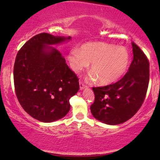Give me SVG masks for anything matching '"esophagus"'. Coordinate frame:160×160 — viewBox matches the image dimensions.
I'll use <instances>...</instances> for the list:
<instances>
[{"instance_id": "1", "label": "esophagus", "mask_w": 160, "mask_h": 160, "mask_svg": "<svg viewBox=\"0 0 160 160\" xmlns=\"http://www.w3.org/2000/svg\"><path fill=\"white\" fill-rule=\"evenodd\" d=\"M86 86L84 85V84L82 83V82H80V90H82V89H83L84 88H86Z\"/></svg>"}]
</instances>
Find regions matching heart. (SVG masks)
I'll use <instances>...</instances> for the list:
<instances>
[{"instance_id": "obj_1", "label": "heart", "mask_w": 160, "mask_h": 160, "mask_svg": "<svg viewBox=\"0 0 160 160\" xmlns=\"http://www.w3.org/2000/svg\"><path fill=\"white\" fill-rule=\"evenodd\" d=\"M74 72H81L91 64L89 79L98 80L101 85H110L120 79L127 71L130 57L127 49L103 42H89L70 50L68 56Z\"/></svg>"}]
</instances>
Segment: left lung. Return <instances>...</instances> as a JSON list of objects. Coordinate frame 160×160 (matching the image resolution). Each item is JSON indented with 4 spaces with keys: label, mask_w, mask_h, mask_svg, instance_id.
Segmentation results:
<instances>
[{
    "label": "left lung",
    "mask_w": 160,
    "mask_h": 160,
    "mask_svg": "<svg viewBox=\"0 0 160 160\" xmlns=\"http://www.w3.org/2000/svg\"><path fill=\"white\" fill-rule=\"evenodd\" d=\"M133 60L128 71L115 83L93 87L95 102L90 110L96 120L108 125H118L133 117L142 105L150 78L148 58L132 43Z\"/></svg>",
    "instance_id": "obj_1"
}]
</instances>
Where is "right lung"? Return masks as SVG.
Here are the masks:
<instances>
[{
	"mask_svg": "<svg viewBox=\"0 0 160 160\" xmlns=\"http://www.w3.org/2000/svg\"><path fill=\"white\" fill-rule=\"evenodd\" d=\"M71 37L41 33L23 45L13 69L16 94L23 109L43 122L63 118L71 108L70 98L78 92V78L53 45Z\"/></svg>",
	"mask_w": 160,
	"mask_h": 160,
	"instance_id": "1",
	"label": "right lung"
}]
</instances>
